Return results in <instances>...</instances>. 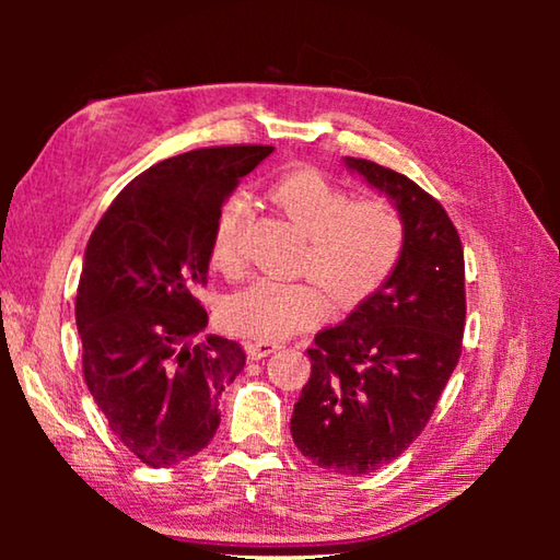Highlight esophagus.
I'll return each mask as SVG.
<instances>
[{"instance_id":"esophagus-1","label":"esophagus","mask_w":560,"mask_h":560,"mask_svg":"<svg viewBox=\"0 0 560 560\" xmlns=\"http://www.w3.org/2000/svg\"><path fill=\"white\" fill-rule=\"evenodd\" d=\"M281 343H277V340H254V343L246 346V353H249L252 360H261L271 353H277Z\"/></svg>"}]
</instances>
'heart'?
I'll use <instances>...</instances> for the list:
<instances>
[{
	"label": "heart",
	"instance_id": "1",
	"mask_svg": "<svg viewBox=\"0 0 560 560\" xmlns=\"http://www.w3.org/2000/svg\"><path fill=\"white\" fill-rule=\"evenodd\" d=\"M271 200L306 234L299 269L306 279H261L224 303V324L252 340H279L318 324L330 299L350 308L393 277L405 249V222L381 197L353 200L316 170H291L271 185ZM249 202L226 197L214 220L210 257L224 277L244 271Z\"/></svg>",
	"mask_w": 560,
	"mask_h": 560
}]
</instances>
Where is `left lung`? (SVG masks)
<instances>
[{
	"label": "left lung",
	"mask_w": 560,
	"mask_h": 560,
	"mask_svg": "<svg viewBox=\"0 0 560 560\" xmlns=\"http://www.w3.org/2000/svg\"><path fill=\"white\" fill-rule=\"evenodd\" d=\"M346 165L395 202L405 249L371 299L316 334L291 438L318 467L360 477L400 457L430 422L462 355L467 296L464 249L444 207L373 160Z\"/></svg>",
	"instance_id": "1"
}]
</instances>
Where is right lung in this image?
Returning <instances> with one entry per match:
<instances>
[{
  "label": "right lung",
  "instance_id": "obj_1",
  "mask_svg": "<svg viewBox=\"0 0 560 560\" xmlns=\"http://www.w3.org/2000/svg\"><path fill=\"white\" fill-rule=\"evenodd\" d=\"M271 145L200 148L148 167L93 230L75 293L83 377L113 434L148 467H173L220 428V397L244 348L207 328L220 207Z\"/></svg>",
  "mask_w": 560,
  "mask_h": 560
}]
</instances>
